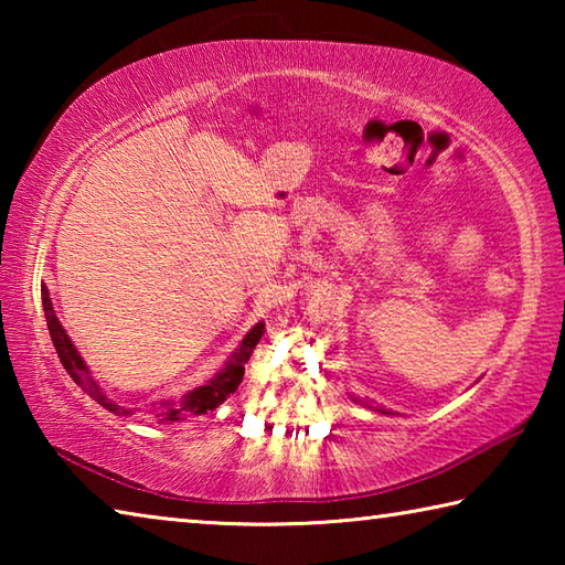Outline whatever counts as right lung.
<instances>
[{"mask_svg":"<svg viewBox=\"0 0 565 565\" xmlns=\"http://www.w3.org/2000/svg\"><path fill=\"white\" fill-rule=\"evenodd\" d=\"M42 306H44L46 327H50V337L54 341L56 356L62 359V366L66 369V374H70L76 381V384H79L84 391H87V394L94 401H97L99 406L111 411V414H117V416H134V414H137V411H134V408L119 406L117 401H111L97 386V381L89 376L87 366H84V361H82L79 353H76L74 343L70 341V337H66V331L62 329L60 319L54 317L52 299H50V291H46V286H42ZM262 337H264V323H256V327L246 333V339L242 341V347L234 351V356H232V361L226 363V369L218 371V374L212 381H206L204 386L189 391V394L181 396L179 401H164V404L151 406L147 414L159 418V420H179V418H184V416H202V414H206V411H214L218 404H224V401L238 388V384H242L246 361L252 359L256 343H259Z\"/></svg>","mask_w":565,"mask_h":565,"instance_id":"add662e5","label":"right lung"}]
</instances>
